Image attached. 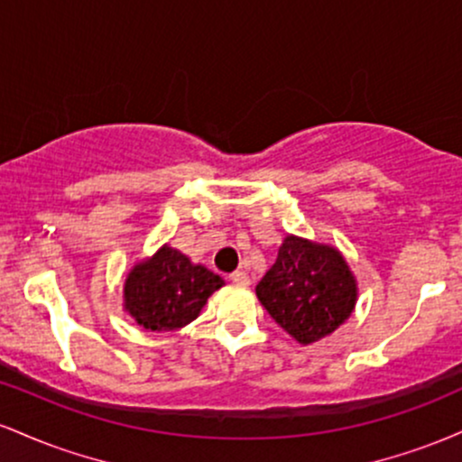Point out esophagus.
I'll use <instances>...</instances> for the list:
<instances>
[{
    "label": "esophagus",
    "mask_w": 462,
    "mask_h": 462,
    "mask_svg": "<svg viewBox=\"0 0 462 462\" xmlns=\"http://www.w3.org/2000/svg\"><path fill=\"white\" fill-rule=\"evenodd\" d=\"M230 280L235 284H241V286H249V282H252V280H249V275L245 272H235V273L230 275Z\"/></svg>",
    "instance_id": "esophagus-1"
}]
</instances>
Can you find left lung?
Here are the masks:
<instances>
[{"label": "left lung", "mask_w": 462, "mask_h": 462, "mask_svg": "<svg viewBox=\"0 0 462 462\" xmlns=\"http://www.w3.org/2000/svg\"><path fill=\"white\" fill-rule=\"evenodd\" d=\"M256 298L282 330L312 346L341 328L358 301V282L337 247L286 235Z\"/></svg>", "instance_id": "1"}]
</instances>
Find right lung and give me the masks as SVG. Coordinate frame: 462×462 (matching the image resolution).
<instances>
[{"label": "right lung", "instance_id": "add662e5", "mask_svg": "<svg viewBox=\"0 0 462 462\" xmlns=\"http://www.w3.org/2000/svg\"><path fill=\"white\" fill-rule=\"evenodd\" d=\"M224 278L167 243L134 263L124 278V310L152 332H171L198 319Z\"/></svg>", "mask_w": 462, "mask_h": 462}]
</instances>
